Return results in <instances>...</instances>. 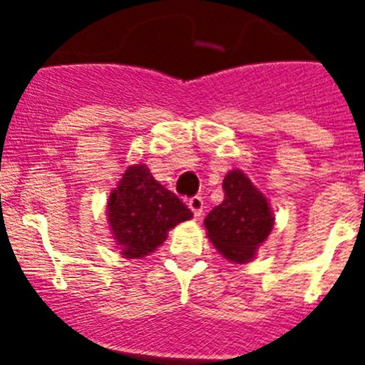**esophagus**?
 <instances>
[{
	"label": "esophagus",
	"instance_id": "obj_1",
	"mask_svg": "<svg viewBox=\"0 0 365 365\" xmlns=\"http://www.w3.org/2000/svg\"><path fill=\"white\" fill-rule=\"evenodd\" d=\"M188 206H190V210L193 212V215L195 217H201L202 210H205V201H202L201 195H193V197L188 199Z\"/></svg>",
	"mask_w": 365,
	"mask_h": 365
}]
</instances>
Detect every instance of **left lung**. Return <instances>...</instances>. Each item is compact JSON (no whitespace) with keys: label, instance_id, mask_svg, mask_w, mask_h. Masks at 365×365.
I'll return each mask as SVG.
<instances>
[{"label":"left lung","instance_id":"obj_1","mask_svg":"<svg viewBox=\"0 0 365 365\" xmlns=\"http://www.w3.org/2000/svg\"><path fill=\"white\" fill-rule=\"evenodd\" d=\"M222 192V202L205 219L208 237L227 259L247 263L272 230L269 201L240 170L225 177Z\"/></svg>","mask_w":365,"mask_h":365}]
</instances>
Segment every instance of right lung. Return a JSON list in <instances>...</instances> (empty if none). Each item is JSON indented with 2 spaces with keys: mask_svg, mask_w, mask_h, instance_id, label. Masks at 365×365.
Returning <instances> with one entry per match:
<instances>
[{
  "mask_svg": "<svg viewBox=\"0 0 365 365\" xmlns=\"http://www.w3.org/2000/svg\"><path fill=\"white\" fill-rule=\"evenodd\" d=\"M192 217L175 193L153 179L146 166H130L113 190L108 219L122 256L143 257L166 241L170 228Z\"/></svg>",
  "mask_w": 365,
  "mask_h": 365,
  "instance_id": "1",
  "label": "right lung"
}]
</instances>
